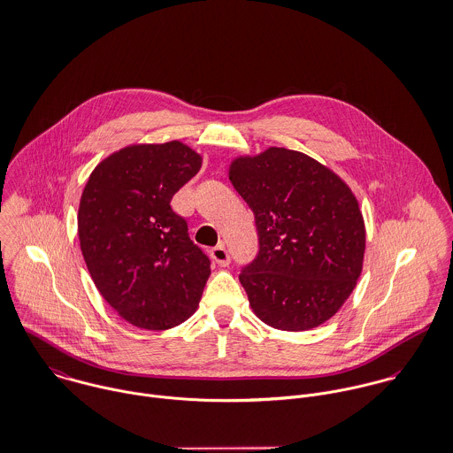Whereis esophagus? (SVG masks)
I'll return each instance as SVG.
<instances>
[{"mask_svg": "<svg viewBox=\"0 0 453 453\" xmlns=\"http://www.w3.org/2000/svg\"><path fill=\"white\" fill-rule=\"evenodd\" d=\"M211 257H212V260H214L219 267H226V265L230 264V255H228V251H226V248H225L223 242H219L216 248H212Z\"/></svg>", "mask_w": 453, "mask_h": 453, "instance_id": "obj_1", "label": "esophagus"}]
</instances>
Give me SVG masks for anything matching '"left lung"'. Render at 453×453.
<instances>
[{"label":"left lung","mask_w":453,"mask_h":453,"mask_svg":"<svg viewBox=\"0 0 453 453\" xmlns=\"http://www.w3.org/2000/svg\"><path fill=\"white\" fill-rule=\"evenodd\" d=\"M228 179L257 219L260 251L239 276L253 312L287 332L330 319L364 267L365 223L351 188L314 157L274 146L234 157Z\"/></svg>","instance_id":"left-lung-1"}]
</instances>
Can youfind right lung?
I'll list each match as a JSON object with an SVG mask.
<instances>
[{"label": "right lung", "mask_w": 453, "mask_h": 453, "mask_svg": "<svg viewBox=\"0 0 453 453\" xmlns=\"http://www.w3.org/2000/svg\"><path fill=\"white\" fill-rule=\"evenodd\" d=\"M200 168L202 156L179 141L132 144L102 159L84 186V262L100 296L137 328H172L198 307L211 262L170 200Z\"/></svg>", "instance_id": "right-lung-1"}]
</instances>
